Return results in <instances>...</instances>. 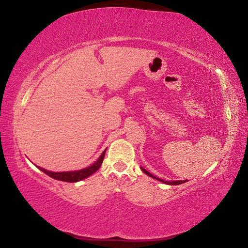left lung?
<instances>
[{"mask_svg": "<svg viewBox=\"0 0 248 248\" xmlns=\"http://www.w3.org/2000/svg\"><path fill=\"white\" fill-rule=\"evenodd\" d=\"M140 169H142V171H143L145 174H147V175H149V176H150V177H152V178H155V179L159 180V182H162V183H164V184H167V185H172V186H175V185H180V184H184V183H186L185 180H176V182H166V180H163V179H160V178H158V177H156V176H155V175H152L151 173H149L148 171L145 170L144 168H142V167H140Z\"/></svg>", "mask_w": 248, "mask_h": 248, "instance_id": "1", "label": "left lung"}]
</instances>
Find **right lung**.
I'll return each mask as SVG.
<instances>
[{
  "mask_svg": "<svg viewBox=\"0 0 248 248\" xmlns=\"http://www.w3.org/2000/svg\"><path fill=\"white\" fill-rule=\"evenodd\" d=\"M105 151L106 149L102 152V155H100V157L93 163L92 166L88 167V168H84L78 171H69V172H51L46 170L44 168H41V167H37L39 170H42L44 173H46V175H49L50 177L57 179V180H62V182H68V183H76L79 182V180H82L86 177H89L92 174L95 173L101 166L104 155H105Z\"/></svg>",
  "mask_w": 248,
  "mask_h": 248,
  "instance_id": "1",
  "label": "right lung"
}]
</instances>
